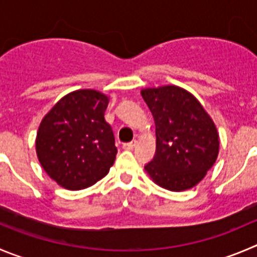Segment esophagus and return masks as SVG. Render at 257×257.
Masks as SVG:
<instances>
[{
	"instance_id": "34e87169",
	"label": "esophagus",
	"mask_w": 257,
	"mask_h": 257,
	"mask_svg": "<svg viewBox=\"0 0 257 257\" xmlns=\"http://www.w3.org/2000/svg\"><path fill=\"white\" fill-rule=\"evenodd\" d=\"M136 144H138L136 141H131V143L123 144V145H122V148H123L124 150H133V149L136 146Z\"/></svg>"
}]
</instances>
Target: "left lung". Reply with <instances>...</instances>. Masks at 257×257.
I'll use <instances>...</instances> for the list:
<instances>
[{
	"instance_id": "8db88e82",
	"label": "left lung",
	"mask_w": 257,
	"mask_h": 257,
	"mask_svg": "<svg viewBox=\"0 0 257 257\" xmlns=\"http://www.w3.org/2000/svg\"><path fill=\"white\" fill-rule=\"evenodd\" d=\"M155 121L156 151L145 165L161 188L183 192L195 187L214 165L219 135L200 102L178 85L141 89Z\"/></svg>"
}]
</instances>
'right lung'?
Returning <instances> with one entry per match:
<instances>
[{"label":"right lung","mask_w":257,"mask_h":257,"mask_svg":"<svg viewBox=\"0 0 257 257\" xmlns=\"http://www.w3.org/2000/svg\"><path fill=\"white\" fill-rule=\"evenodd\" d=\"M109 98L96 89L65 94L44 116L35 149L46 174L68 190H80L106 177L117 149L104 119Z\"/></svg>","instance_id":"obj_1"}]
</instances>
